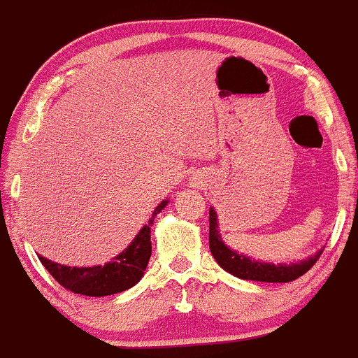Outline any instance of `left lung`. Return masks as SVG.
<instances>
[{
  "label": "left lung",
  "mask_w": 358,
  "mask_h": 358,
  "mask_svg": "<svg viewBox=\"0 0 358 358\" xmlns=\"http://www.w3.org/2000/svg\"><path fill=\"white\" fill-rule=\"evenodd\" d=\"M209 248H211L213 257L216 259L220 266L229 271L231 275L243 280H257V282H291L294 278L301 277L303 273L314 266V262L320 259L323 248L316 252L314 255L307 259H301L298 262H266L259 261L255 257H248L245 254L232 250L231 247L225 245L220 234L218 215L215 208H209Z\"/></svg>",
  "instance_id": "left-lung-1"
}]
</instances>
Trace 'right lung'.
I'll return each instance as SVG.
<instances>
[{
	"mask_svg": "<svg viewBox=\"0 0 358 358\" xmlns=\"http://www.w3.org/2000/svg\"><path fill=\"white\" fill-rule=\"evenodd\" d=\"M169 201L154 209L149 224L143 225L140 232L134 236L129 247L120 252L113 261L106 262L104 266H64L58 262H52L45 257H38L45 270L52 275V278L62 284L65 289L72 293L85 294V296H108V294L122 293L134 284H138L143 277L147 264H149L150 252V227L154 218L162 211Z\"/></svg>",
	"mask_w": 358,
	"mask_h": 358,
	"instance_id": "1",
	"label": "right lung"
}]
</instances>
